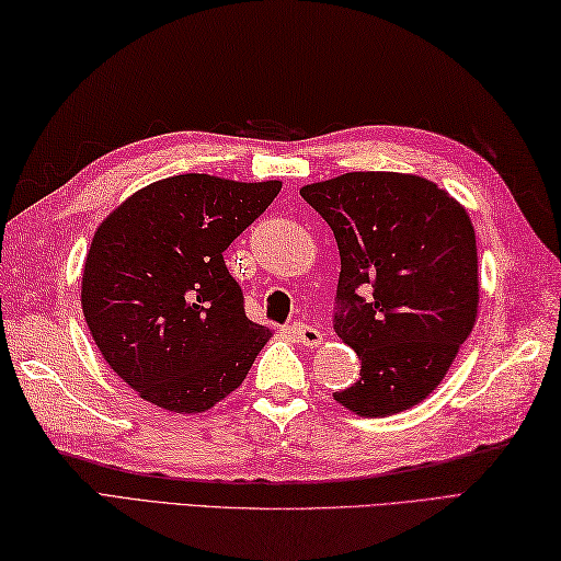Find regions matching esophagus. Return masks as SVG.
Here are the masks:
<instances>
[{"mask_svg":"<svg viewBox=\"0 0 561 561\" xmlns=\"http://www.w3.org/2000/svg\"><path fill=\"white\" fill-rule=\"evenodd\" d=\"M291 332L296 335V340H299L301 344H306V347H318L320 342H323V332H320L318 328L313 325H306V323H296L291 328Z\"/></svg>","mask_w":561,"mask_h":561,"instance_id":"obj_1","label":"esophagus"}]
</instances>
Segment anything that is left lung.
Returning a JSON list of instances; mask_svg holds the SVG:
<instances>
[{
	"label": "left lung",
	"mask_w": 561,
	"mask_h": 561,
	"mask_svg": "<svg viewBox=\"0 0 561 561\" xmlns=\"http://www.w3.org/2000/svg\"><path fill=\"white\" fill-rule=\"evenodd\" d=\"M301 197L335 233V332L362 359V378L332 398L359 416L414 408L444 380L478 318L468 211L426 178L390 171L344 173L304 185Z\"/></svg>",
	"instance_id": "left-lung-1"
}]
</instances>
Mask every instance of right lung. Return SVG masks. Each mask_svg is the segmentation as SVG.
I'll use <instances>...</instances> for the list:
<instances>
[{
	"mask_svg": "<svg viewBox=\"0 0 561 561\" xmlns=\"http://www.w3.org/2000/svg\"><path fill=\"white\" fill-rule=\"evenodd\" d=\"M279 181L207 173L137 190L93 233L81 308L93 342L139 398L197 414L243 383L272 330L248 320L224 250L272 199Z\"/></svg>",
	"mask_w": 561,
	"mask_h": 561,
	"instance_id": "right-lung-1",
	"label": "right lung"
}]
</instances>
